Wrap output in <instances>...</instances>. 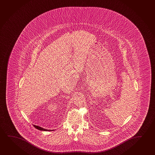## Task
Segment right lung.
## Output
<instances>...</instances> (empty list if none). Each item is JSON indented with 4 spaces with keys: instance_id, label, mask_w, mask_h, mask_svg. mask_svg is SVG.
<instances>
[{
    "instance_id": "right-lung-1",
    "label": "right lung",
    "mask_w": 155,
    "mask_h": 155,
    "mask_svg": "<svg viewBox=\"0 0 155 155\" xmlns=\"http://www.w3.org/2000/svg\"><path fill=\"white\" fill-rule=\"evenodd\" d=\"M33 125L34 126V127H35V128H37L38 130H43V131H52V130H46V129H45V128L41 127L39 126L35 125Z\"/></svg>"
}]
</instances>
